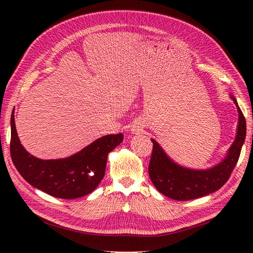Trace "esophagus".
<instances>
[{
  "label": "esophagus",
  "instance_id": "34e87169",
  "mask_svg": "<svg viewBox=\"0 0 253 253\" xmlns=\"http://www.w3.org/2000/svg\"><path fill=\"white\" fill-rule=\"evenodd\" d=\"M133 131L134 132H136V133H138V132H140L141 129H142V125L140 124V122H138V124H135L134 126H133Z\"/></svg>",
  "mask_w": 253,
  "mask_h": 253
}]
</instances>
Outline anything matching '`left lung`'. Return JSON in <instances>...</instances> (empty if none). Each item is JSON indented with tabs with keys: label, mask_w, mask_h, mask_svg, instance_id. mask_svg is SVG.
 Wrapping results in <instances>:
<instances>
[{
	"label": "left lung",
	"mask_w": 253,
	"mask_h": 253,
	"mask_svg": "<svg viewBox=\"0 0 253 253\" xmlns=\"http://www.w3.org/2000/svg\"><path fill=\"white\" fill-rule=\"evenodd\" d=\"M239 112V126L234 142L228 150L226 158L218 165L207 170L183 168L168 157L162 147L154 140L149 165V175L153 185L160 193L175 201H189L215 192L223 187L240 158L243 143L246 138V120L231 96Z\"/></svg>",
	"instance_id": "8db88e82"
}]
</instances>
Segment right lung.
<instances>
[{
	"mask_svg": "<svg viewBox=\"0 0 253 253\" xmlns=\"http://www.w3.org/2000/svg\"><path fill=\"white\" fill-rule=\"evenodd\" d=\"M13 113L10 119L12 163L28 183L53 197L73 200L93 192L104 176L108 154L124 140L121 133L106 135L67 158L39 159L21 144Z\"/></svg>",
	"mask_w": 253,
	"mask_h": 253,
	"instance_id": "obj_1",
	"label": "right lung"
}]
</instances>
